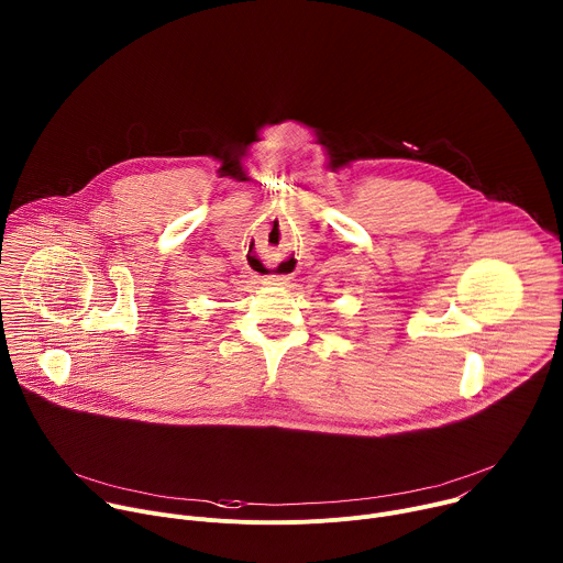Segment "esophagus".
Here are the masks:
<instances>
[{"mask_svg": "<svg viewBox=\"0 0 563 563\" xmlns=\"http://www.w3.org/2000/svg\"><path fill=\"white\" fill-rule=\"evenodd\" d=\"M267 280H272V283H276V280H283V278H278V276H267Z\"/></svg>", "mask_w": 563, "mask_h": 563, "instance_id": "obj_1", "label": "esophagus"}]
</instances>
